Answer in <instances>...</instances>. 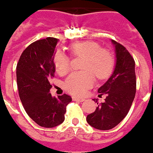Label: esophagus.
I'll return each mask as SVG.
<instances>
[{
    "label": "esophagus",
    "instance_id": "obj_1",
    "mask_svg": "<svg viewBox=\"0 0 153 153\" xmlns=\"http://www.w3.org/2000/svg\"><path fill=\"white\" fill-rule=\"evenodd\" d=\"M73 100L74 101H76V102H84L85 101V99L84 98H81V97H73Z\"/></svg>",
    "mask_w": 153,
    "mask_h": 153
}]
</instances>
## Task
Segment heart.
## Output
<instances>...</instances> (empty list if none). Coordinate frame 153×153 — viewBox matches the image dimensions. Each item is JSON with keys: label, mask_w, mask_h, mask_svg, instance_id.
Here are the masks:
<instances>
[{"label": "heart", "mask_w": 153, "mask_h": 153, "mask_svg": "<svg viewBox=\"0 0 153 153\" xmlns=\"http://www.w3.org/2000/svg\"><path fill=\"white\" fill-rule=\"evenodd\" d=\"M73 56L83 57L81 69L70 74L64 82V88L68 92L76 96H82L91 88L95 83V75L99 79L108 78L113 71L114 58L108 49L101 48L93 41L78 42L69 47ZM56 71L60 75H65L69 71V58L62 51H56L53 57Z\"/></svg>", "instance_id": "1"}]
</instances>
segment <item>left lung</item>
Wrapping results in <instances>:
<instances>
[{"label":"left lung","instance_id":"left-lung-1","mask_svg":"<svg viewBox=\"0 0 153 153\" xmlns=\"http://www.w3.org/2000/svg\"><path fill=\"white\" fill-rule=\"evenodd\" d=\"M111 41L115 48V66L111 76L98 89L107 97L104 102H97L95 112L86 118L88 124L100 130L113 129L125 118L136 91L134 58L124 45Z\"/></svg>","mask_w":153,"mask_h":153}]
</instances>
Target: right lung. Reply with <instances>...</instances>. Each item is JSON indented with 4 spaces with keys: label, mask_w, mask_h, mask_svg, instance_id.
Returning <instances> with one entry per match:
<instances>
[{
    "label": "right lung",
    "mask_w": 153,
    "mask_h": 153,
    "mask_svg": "<svg viewBox=\"0 0 153 153\" xmlns=\"http://www.w3.org/2000/svg\"><path fill=\"white\" fill-rule=\"evenodd\" d=\"M58 39L48 37L29 45L17 65L20 100L27 114L37 124L52 128L65 119L66 107L72 98L66 94L52 97L50 79L54 77L53 57Z\"/></svg>",
    "instance_id": "obj_1"
}]
</instances>
